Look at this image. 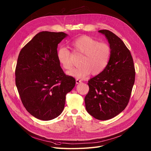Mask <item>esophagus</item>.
<instances>
[{
	"instance_id": "1",
	"label": "esophagus",
	"mask_w": 151,
	"mask_h": 151,
	"mask_svg": "<svg viewBox=\"0 0 151 151\" xmlns=\"http://www.w3.org/2000/svg\"><path fill=\"white\" fill-rule=\"evenodd\" d=\"M81 80H79V79H76V83H77V84H78V83H81Z\"/></svg>"
}]
</instances>
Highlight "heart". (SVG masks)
I'll use <instances>...</instances> for the list:
<instances>
[{
  "label": "heart",
  "instance_id": "b5f03b06",
  "mask_svg": "<svg viewBox=\"0 0 151 151\" xmlns=\"http://www.w3.org/2000/svg\"><path fill=\"white\" fill-rule=\"evenodd\" d=\"M75 52L82 54L79 61L80 66L68 73L78 79H84L92 73H101L108 65L111 57L110 46L88 36H81L71 42ZM57 58L62 68L66 70L71 69L72 63L70 51L65 47H60L57 51Z\"/></svg>",
  "mask_w": 151,
  "mask_h": 151
}]
</instances>
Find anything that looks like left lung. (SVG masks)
I'll use <instances>...</instances> for the list:
<instances>
[{"label": "left lung", "mask_w": 151, "mask_h": 151, "mask_svg": "<svg viewBox=\"0 0 151 151\" xmlns=\"http://www.w3.org/2000/svg\"><path fill=\"white\" fill-rule=\"evenodd\" d=\"M99 32L108 40L111 57L106 69L88 81L85 103L89 114L104 121L116 116L127 106L135 81V68L130 50L119 37L107 30Z\"/></svg>", "instance_id": "8db88e82"}]
</instances>
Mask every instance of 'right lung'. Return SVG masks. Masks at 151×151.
Returning <instances> with one entry per match:
<instances>
[{
	"label": "right lung",
	"instance_id": "add662e5",
	"mask_svg": "<svg viewBox=\"0 0 151 151\" xmlns=\"http://www.w3.org/2000/svg\"><path fill=\"white\" fill-rule=\"evenodd\" d=\"M63 32H41L22 48L15 68V84L24 106L32 116L49 121L63 112L75 79L66 75L57 58Z\"/></svg>",
	"mask_w": 151,
	"mask_h": 151
}]
</instances>
